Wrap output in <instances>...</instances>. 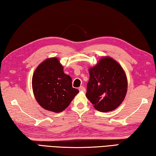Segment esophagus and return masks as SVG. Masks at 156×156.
<instances>
[{"label": "esophagus", "instance_id": "34e87169", "mask_svg": "<svg viewBox=\"0 0 156 156\" xmlns=\"http://www.w3.org/2000/svg\"><path fill=\"white\" fill-rule=\"evenodd\" d=\"M78 89L80 91H85V88L83 86H80V87H79Z\"/></svg>", "mask_w": 156, "mask_h": 156}]
</instances>
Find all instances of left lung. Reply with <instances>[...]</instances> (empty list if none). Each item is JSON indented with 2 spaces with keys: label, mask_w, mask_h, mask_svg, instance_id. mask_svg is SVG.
Masks as SVG:
<instances>
[{
  "label": "left lung",
  "mask_w": 156,
  "mask_h": 156,
  "mask_svg": "<svg viewBox=\"0 0 156 156\" xmlns=\"http://www.w3.org/2000/svg\"><path fill=\"white\" fill-rule=\"evenodd\" d=\"M86 96L97 110H114L123 101L128 82L123 68L110 57H104L89 69Z\"/></svg>",
  "instance_id": "1"
}]
</instances>
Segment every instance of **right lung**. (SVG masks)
<instances>
[{"instance_id": "add662e5", "label": "right lung", "mask_w": 156, "mask_h": 156, "mask_svg": "<svg viewBox=\"0 0 156 156\" xmlns=\"http://www.w3.org/2000/svg\"><path fill=\"white\" fill-rule=\"evenodd\" d=\"M32 84L38 104L53 112L63 111L79 93L72 87V78L64 74L63 67L56 57L40 64L34 73Z\"/></svg>"}]
</instances>
